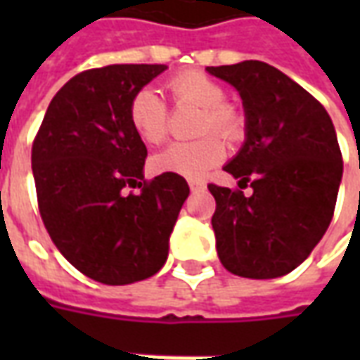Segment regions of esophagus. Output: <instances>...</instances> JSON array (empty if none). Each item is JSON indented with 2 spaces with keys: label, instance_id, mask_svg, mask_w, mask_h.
Returning <instances> with one entry per match:
<instances>
[{
  "label": "esophagus",
  "instance_id": "34e87169",
  "mask_svg": "<svg viewBox=\"0 0 360 360\" xmlns=\"http://www.w3.org/2000/svg\"><path fill=\"white\" fill-rule=\"evenodd\" d=\"M188 187H191L193 193H198V191H204V188H206V183L198 179H188Z\"/></svg>",
  "mask_w": 360,
  "mask_h": 360
}]
</instances>
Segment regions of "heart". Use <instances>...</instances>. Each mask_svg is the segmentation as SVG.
<instances>
[{
	"instance_id": "heart-1",
	"label": "heart",
	"mask_w": 360,
	"mask_h": 360,
	"mask_svg": "<svg viewBox=\"0 0 360 360\" xmlns=\"http://www.w3.org/2000/svg\"><path fill=\"white\" fill-rule=\"evenodd\" d=\"M167 89L177 105L200 108L196 133L208 134L195 142H173L152 158L156 172L177 173L187 179H198L224 160L226 141H235L243 131V117L233 103L226 102V90L202 71H183L169 79ZM129 121L134 133L146 144H160L167 134V105L156 90L144 86L129 102ZM210 132H214L210 135Z\"/></svg>"
}]
</instances>
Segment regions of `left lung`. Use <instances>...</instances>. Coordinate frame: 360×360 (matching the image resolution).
<instances>
[{
    "instance_id": "8db88e82",
    "label": "left lung",
    "mask_w": 360,
    "mask_h": 360,
    "mask_svg": "<svg viewBox=\"0 0 360 360\" xmlns=\"http://www.w3.org/2000/svg\"><path fill=\"white\" fill-rule=\"evenodd\" d=\"M237 89L245 144L224 167L252 195L210 183L212 227L221 264L235 276L271 279L307 260L333 218L343 160L324 105L264 61L206 67Z\"/></svg>"
}]
</instances>
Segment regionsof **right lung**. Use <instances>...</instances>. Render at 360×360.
<instances>
[{
    "instance_id": "add662e5",
    "label": "right lung",
    "mask_w": 360,
    "mask_h": 360,
    "mask_svg": "<svg viewBox=\"0 0 360 360\" xmlns=\"http://www.w3.org/2000/svg\"><path fill=\"white\" fill-rule=\"evenodd\" d=\"M165 69L108 65L75 75L53 96L32 144L38 208L51 241L77 270L105 285L162 270L188 196L177 173L144 181L148 152L129 121L134 92ZM134 184L141 193L127 195Z\"/></svg>"
}]
</instances>
